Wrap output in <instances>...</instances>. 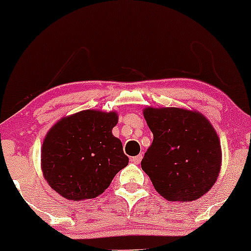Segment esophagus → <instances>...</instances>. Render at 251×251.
<instances>
[{
	"label": "esophagus",
	"instance_id": "1",
	"mask_svg": "<svg viewBox=\"0 0 251 251\" xmlns=\"http://www.w3.org/2000/svg\"><path fill=\"white\" fill-rule=\"evenodd\" d=\"M142 158L143 156L142 155H138V156H134L133 158H132V162H133L134 164H139L140 162H142Z\"/></svg>",
	"mask_w": 251,
	"mask_h": 251
}]
</instances>
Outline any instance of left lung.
Segmentation results:
<instances>
[{"label": "left lung", "mask_w": 251, "mask_h": 251, "mask_svg": "<svg viewBox=\"0 0 251 251\" xmlns=\"http://www.w3.org/2000/svg\"><path fill=\"white\" fill-rule=\"evenodd\" d=\"M153 134L142 169L168 201H194L216 183L222 147L216 130L201 113L177 107L143 111Z\"/></svg>", "instance_id": "obj_1"}]
</instances>
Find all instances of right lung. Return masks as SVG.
<instances>
[{"label":"right lung","mask_w":251,"mask_h":251,"mask_svg":"<svg viewBox=\"0 0 251 251\" xmlns=\"http://www.w3.org/2000/svg\"><path fill=\"white\" fill-rule=\"evenodd\" d=\"M117 112L85 109L57 121L41 147V170L53 191L68 200L93 199L128 164L112 130Z\"/></svg>","instance_id":"add662e5"}]
</instances>
